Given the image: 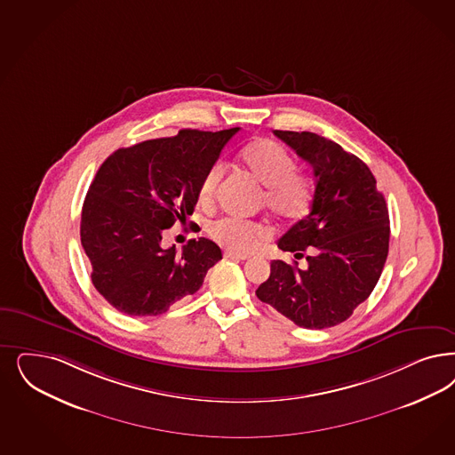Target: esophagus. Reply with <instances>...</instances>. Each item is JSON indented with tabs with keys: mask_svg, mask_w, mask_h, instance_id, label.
<instances>
[{
	"mask_svg": "<svg viewBox=\"0 0 455 455\" xmlns=\"http://www.w3.org/2000/svg\"><path fill=\"white\" fill-rule=\"evenodd\" d=\"M227 259H236V260H247L251 255L249 253H240L235 251H227L223 253Z\"/></svg>",
	"mask_w": 455,
	"mask_h": 455,
	"instance_id": "obj_1",
	"label": "esophagus"
}]
</instances>
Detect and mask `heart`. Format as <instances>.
<instances>
[{
	"mask_svg": "<svg viewBox=\"0 0 455 455\" xmlns=\"http://www.w3.org/2000/svg\"><path fill=\"white\" fill-rule=\"evenodd\" d=\"M240 159L247 172L266 187L264 202L270 213L281 220L304 219L313 204L311 183L298 174L296 159L287 149L272 140H257L243 148ZM225 164L215 163L204 172L198 187V204L210 206L215 202ZM210 235L220 245L236 251L255 249L268 232L266 227L236 219H220L210 225Z\"/></svg>",
	"mask_w": 455,
	"mask_h": 455,
	"instance_id": "heart-1",
	"label": "heart"
}]
</instances>
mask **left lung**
Wrapping results in <instances>:
<instances>
[{
  "mask_svg": "<svg viewBox=\"0 0 455 455\" xmlns=\"http://www.w3.org/2000/svg\"><path fill=\"white\" fill-rule=\"evenodd\" d=\"M274 134L313 166L315 189L311 213L277 242L294 255L292 264L272 260L255 294L300 328L324 330L373 292L388 255V208L373 172L338 142L307 131Z\"/></svg>",
  "mask_w": 455,
  "mask_h": 455,
  "instance_id": "obj_1",
  "label": "left lung"
}]
</instances>
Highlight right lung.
Wrapping results in <instances>:
<instances>
[{
    "label": "right lung",
    "instance_id": "right-lung-1",
    "mask_svg": "<svg viewBox=\"0 0 455 455\" xmlns=\"http://www.w3.org/2000/svg\"><path fill=\"white\" fill-rule=\"evenodd\" d=\"M240 127L219 132L181 129L114 151L99 168L82 206L80 242L92 283L117 311L157 315L195 294L221 259L208 238L183 251L161 247L163 234L187 223L204 172Z\"/></svg>",
    "mask_w": 455,
    "mask_h": 455
}]
</instances>
